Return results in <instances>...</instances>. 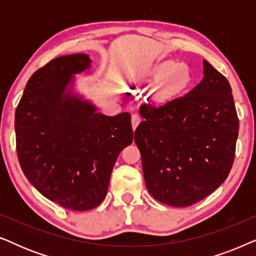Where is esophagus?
<instances>
[{"mask_svg":"<svg viewBox=\"0 0 256 256\" xmlns=\"http://www.w3.org/2000/svg\"><path fill=\"white\" fill-rule=\"evenodd\" d=\"M141 120H142V118L140 116V114H138V113H135V114H132V129H136V127H138V124L140 122H141Z\"/></svg>","mask_w":256,"mask_h":256,"instance_id":"obj_1","label":"esophagus"}]
</instances>
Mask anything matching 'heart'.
<instances>
[{"label": "heart", "instance_id": "1", "mask_svg": "<svg viewBox=\"0 0 256 256\" xmlns=\"http://www.w3.org/2000/svg\"><path fill=\"white\" fill-rule=\"evenodd\" d=\"M152 82H162V90L166 96H176L184 92L192 82V71L186 64L166 60L154 68Z\"/></svg>", "mask_w": 256, "mask_h": 256}]
</instances>
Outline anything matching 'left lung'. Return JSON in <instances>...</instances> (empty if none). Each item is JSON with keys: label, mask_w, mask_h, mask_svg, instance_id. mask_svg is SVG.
Segmentation results:
<instances>
[{"label": "left lung", "mask_w": 256, "mask_h": 256, "mask_svg": "<svg viewBox=\"0 0 256 256\" xmlns=\"http://www.w3.org/2000/svg\"><path fill=\"white\" fill-rule=\"evenodd\" d=\"M204 78L183 96L142 110L135 130L149 194L163 204L186 208L228 176L236 156L239 118L232 88L204 60Z\"/></svg>", "instance_id": "8db88e82"}]
</instances>
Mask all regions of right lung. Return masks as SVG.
<instances>
[{
  "mask_svg": "<svg viewBox=\"0 0 256 256\" xmlns=\"http://www.w3.org/2000/svg\"><path fill=\"white\" fill-rule=\"evenodd\" d=\"M90 65L84 54L52 59L31 76L15 114L24 174L44 197L71 211L102 202L118 156L132 142L128 112L106 116L66 90Z\"/></svg>",
  "mask_w": 256,
  "mask_h": 256,
  "instance_id": "right-lung-1",
  "label": "right lung"
}]
</instances>
